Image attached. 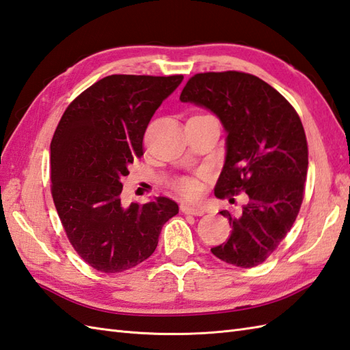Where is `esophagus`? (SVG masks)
Here are the masks:
<instances>
[{
	"label": "esophagus",
	"mask_w": 350,
	"mask_h": 350,
	"mask_svg": "<svg viewBox=\"0 0 350 350\" xmlns=\"http://www.w3.org/2000/svg\"><path fill=\"white\" fill-rule=\"evenodd\" d=\"M180 210H182L185 215H193V216H202V215L206 213V210L202 208V207L186 204V202H183V204L180 206Z\"/></svg>",
	"instance_id": "34e87169"
}]
</instances>
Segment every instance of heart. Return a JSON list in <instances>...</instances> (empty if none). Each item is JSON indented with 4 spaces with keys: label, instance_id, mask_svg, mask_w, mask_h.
I'll return each mask as SVG.
<instances>
[{
    "label": "heart",
    "instance_id": "heart-1",
    "mask_svg": "<svg viewBox=\"0 0 350 350\" xmlns=\"http://www.w3.org/2000/svg\"><path fill=\"white\" fill-rule=\"evenodd\" d=\"M174 188L178 193H182L186 198H195L198 197L202 186L198 178L195 177H182L174 182Z\"/></svg>",
    "mask_w": 350,
    "mask_h": 350
}]
</instances>
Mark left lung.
<instances>
[{"instance_id":"obj_1","label":"left lung","mask_w":350,"mask_h":350,"mask_svg":"<svg viewBox=\"0 0 350 350\" xmlns=\"http://www.w3.org/2000/svg\"><path fill=\"white\" fill-rule=\"evenodd\" d=\"M180 101L215 113L226 131L216 197H249L239 215L221 212L232 231L212 254L235 267H256L286 237L301 207L308 167L301 120L273 86L240 71L195 75Z\"/></svg>"}]
</instances>
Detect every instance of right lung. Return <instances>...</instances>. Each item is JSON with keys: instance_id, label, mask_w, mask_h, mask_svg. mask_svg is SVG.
Segmentation results:
<instances>
[{"instance_id": "add662e5", "label": "right lung", "mask_w": 350, "mask_h": 350, "mask_svg": "<svg viewBox=\"0 0 350 350\" xmlns=\"http://www.w3.org/2000/svg\"><path fill=\"white\" fill-rule=\"evenodd\" d=\"M183 76L113 75L89 86L59 120L51 143L52 197L70 243L86 264L122 273L148 259L177 202H120L122 178L143 155L153 113Z\"/></svg>"}]
</instances>
